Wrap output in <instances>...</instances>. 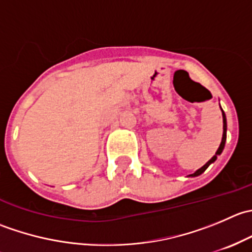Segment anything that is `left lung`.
Instances as JSON below:
<instances>
[{
  "mask_svg": "<svg viewBox=\"0 0 252 252\" xmlns=\"http://www.w3.org/2000/svg\"><path fill=\"white\" fill-rule=\"evenodd\" d=\"M220 110H222V108H220ZM222 116H223V136H222V141H220V147H218L217 152H216L215 156H213L212 158H211L210 161H208L207 163L205 164V166H202L201 168L197 169V171L195 172V173L190 174V177H197V175H200V174L204 173V172L206 171V169H207V167L210 166L211 163H213V162H215L216 159H217V156H218V155L222 154L223 149H224L225 140H227V118H225V114H224V112H223V110H222Z\"/></svg>",
  "mask_w": 252,
  "mask_h": 252,
  "instance_id": "left-lung-1",
  "label": "left lung"
}]
</instances>
